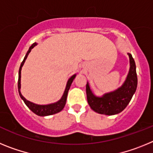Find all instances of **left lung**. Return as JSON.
I'll return each instance as SVG.
<instances>
[{"instance_id":"8db88e82","label":"left lung","mask_w":153,"mask_h":153,"mask_svg":"<svg viewBox=\"0 0 153 153\" xmlns=\"http://www.w3.org/2000/svg\"><path fill=\"white\" fill-rule=\"evenodd\" d=\"M128 55L130 63L129 74L120 88L99 97L93 94L87 83L86 87L87 101L93 111L109 116L116 115L121 113L130 102L137 87V74L134 59L130 53Z\"/></svg>"}]
</instances>
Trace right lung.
<instances>
[{"label": "right lung", "instance_id": "1", "mask_svg": "<svg viewBox=\"0 0 153 153\" xmlns=\"http://www.w3.org/2000/svg\"><path fill=\"white\" fill-rule=\"evenodd\" d=\"M36 45V43L33 44L30 47L29 50H28L27 54L24 56V60L22 61L21 64V67L19 69V76H18V92L19 94H20V97L22 99L24 102H25L27 107L30 109L31 111L34 113L35 114L40 116V117H46V116H50V115L55 114V113H57L59 112H60L62 109L64 108L65 104L67 102V93H68L69 90H70V87L71 86V83H73L74 78L76 77V74L73 75L70 79H68L67 83V86H66V89L64 90V93H63V95L62 96L61 99L60 100L57 101V102H54V103L48 104V105H38V104L33 103L32 102H30V101L27 100L26 99L23 97V95L21 93V69H22L23 65H24V62L26 60L27 57L29 53L30 52L31 50L33 49V47Z\"/></svg>", "mask_w": 153, "mask_h": 153}]
</instances>
